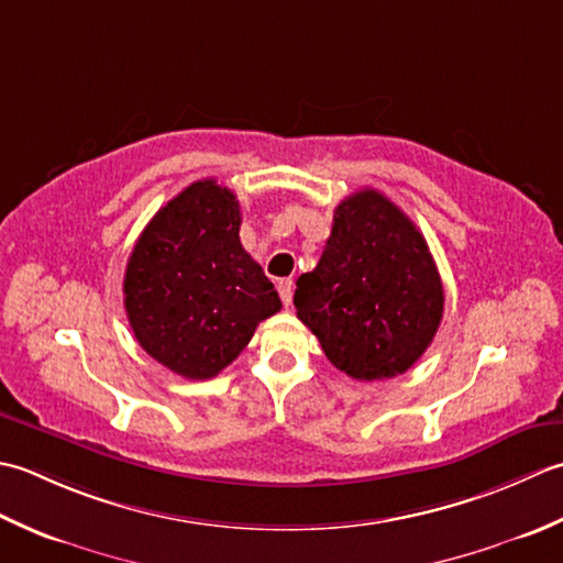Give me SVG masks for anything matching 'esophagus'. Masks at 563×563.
I'll return each mask as SVG.
<instances>
[{
	"label": "esophagus",
	"instance_id": "34e87169",
	"mask_svg": "<svg viewBox=\"0 0 563 563\" xmlns=\"http://www.w3.org/2000/svg\"><path fill=\"white\" fill-rule=\"evenodd\" d=\"M277 289H279V296H282L284 306H289L291 298H294V282L291 279H282Z\"/></svg>",
	"mask_w": 563,
	"mask_h": 563
}]
</instances>
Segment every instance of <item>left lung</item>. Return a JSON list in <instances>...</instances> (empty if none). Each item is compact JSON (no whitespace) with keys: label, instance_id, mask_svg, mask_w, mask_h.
<instances>
[{"label":"left lung","instance_id":"left-lung-1","mask_svg":"<svg viewBox=\"0 0 563 563\" xmlns=\"http://www.w3.org/2000/svg\"><path fill=\"white\" fill-rule=\"evenodd\" d=\"M296 316L325 357L357 382L408 372L444 311L440 272L416 223L382 191L342 201L313 272L301 274Z\"/></svg>","mask_w":563,"mask_h":563}]
</instances>
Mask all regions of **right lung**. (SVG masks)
<instances>
[{
  "instance_id": "obj_1",
  "label": "right lung",
  "mask_w": 563,
  "mask_h": 563,
  "mask_svg": "<svg viewBox=\"0 0 563 563\" xmlns=\"http://www.w3.org/2000/svg\"><path fill=\"white\" fill-rule=\"evenodd\" d=\"M135 340L169 372L211 378L282 308L240 243V203L216 179L194 181L137 238L123 277Z\"/></svg>"
}]
</instances>
